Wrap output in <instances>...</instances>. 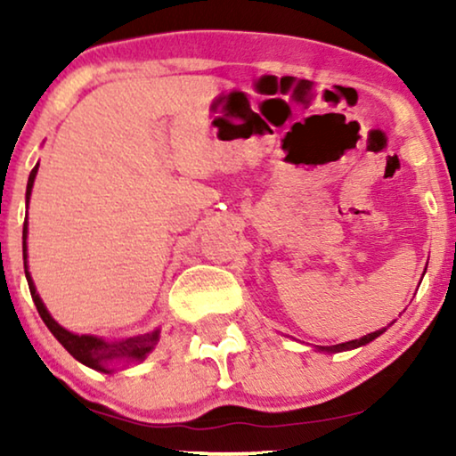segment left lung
Wrapping results in <instances>:
<instances>
[{
    "label": "left lung",
    "instance_id": "8db88e82",
    "mask_svg": "<svg viewBox=\"0 0 456 456\" xmlns=\"http://www.w3.org/2000/svg\"><path fill=\"white\" fill-rule=\"evenodd\" d=\"M382 332H386V328H382V330H376V332L367 334V336H363V338H359V340L342 342V345H336V346H322V351H328V353H340V351H348V348H357V346H361V345H367V342H371L373 338H378V336L382 334Z\"/></svg>",
    "mask_w": 456,
    "mask_h": 456
}]
</instances>
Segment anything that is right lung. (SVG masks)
I'll use <instances>...</instances> for the list:
<instances>
[{
	"label": "right lung",
	"mask_w": 456,
	"mask_h": 456,
	"mask_svg": "<svg viewBox=\"0 0 456 456\" xmlns=\"http://www.w3.org/2000/svg\"><path fill=\"white\" fill-rule=\"evenodd\" d=\"M37 170H39V164L33 167V172H30V176H28L27 208H28L30 191H33V183H35ZM27 232H28V228H27V222H24V228H22V259H24V267H27ZM24 273H27V280H28L30 297H33V301L37 305V311H39L41 320L45 322V326L49 328V332H52L55 338H58L60 345L64 346L66 351L70 353L74 359L80 361V363L86 365V367H91V370L108 371V365L114 363V361H142L149 353L153 351V346L158 345V332L134 336V338H126V340H120V342H105L102 338H97V336H86V334L78 336V334L68 332V330L61 328L60 323L55 322L52 315L47 314L45 305H43L39 295H37L35 284H33V280H30L28 270H24Z\"/></svg>",
	"instance_id": "obj_1"
}]
</instances>
